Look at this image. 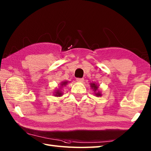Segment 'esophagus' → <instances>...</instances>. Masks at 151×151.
<instances>
[{
	"mask_svg": "<svg viewBox=\"0 0 151 151\" xmlns=\"http://www.w3.org/2000/svg\"><path fill=\"white\" fill-rule=\"evenodd\" d=\"M76 81H77L79 82H83L84 81V79L83 78H76Z\"/></svg>",
	"mask_w": 151,
	"mask_h": 151,
	"instance_id": "34e87169",
	"label": "esophagus"
}]
</instances>
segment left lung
Here are the masks:
<instances>
[{
	"mask_svg": "<svg viewBox=\"0 0 151 151\" xmlns=\"http://www.w3.org/2000/svg\"><path fill=\"white\" fill-rule=\"evenodd\" d=\"M90 86L91 88L93 89V91H94V95L96 96V97H101L102 93L99 90V85L97 84V83H90Z\"/></svg>",
	"mask_w": 151,
	"mask_h": 151,
	"instance_id": "left-lung-1",
	"label": "left lung"
}]
</instances>
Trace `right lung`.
I'll return each instance as SVG.
<instances>
[{
  "label": "right lung",
  "instance_id": "right-lung-1",
  "mask_svg": "<svg viewBox=\"0 0 151 151\" xmlns=\"http://www.w3.org/2000/svg\"><path fill=\"white\" fill-rule=\"evenodd\" d=\"M68 82H69L68 81H63L61 82L60 86H59V88L55 89V91H54V92L53 93L54 95L55 96V97H61V96H62L63 92L62 91V88L63 87V86H66Z\"/></svg>",
  "mask_w": 151,
  "mask_h": 151
}]
</instances>
